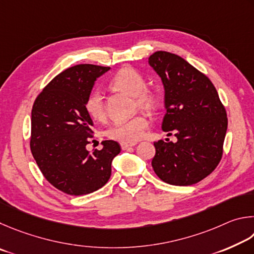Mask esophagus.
I'll return each mask as SVG.
<instances>
[{
    "label": "esophagus",
    "instance_id": "1",
    "mask_svg": "<svg viewBox=\"0 0 254 254\" xmlns=\"http://www.w3.org/2000/svg\"><path fill=\"white\" fill-rule=\"evenodd\" d=\"M135 145H136V143H132V144H130V143H122V144H120L123 150H126V149H128L129 147H132V146H135Z\"/></svg>",
    "mask_w": 254,
    "mask_h": 254
}]
</instances>
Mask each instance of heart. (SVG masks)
Segmentation results:
<instances>
[{
    "label": "heart",
    "mask_w": 254,
    "mask_h": 254,
    "mask_svg": "<svg viewBox=\"0 0 254 254\" xmlns=\"http://www.w3.org/2000/svg\"><path fill=\"white\" fill-rule=\"evenodd\" d=\"M109 84L115 90L135 97L136 104L140 108L152 109L157 104L156 92L145 87L144 75L132 66H124L120 69L111 78ZM84 108L87 114L96 122H102L106 118L105 101L99 91L89 93L84 102ZM147 125L148 122L144 116L136 115L130 119L115 122L106 130V136L110 139L132 144L140 139Z\"/></svg>",
    "instance_id": "heart-1"
}]
</instances>
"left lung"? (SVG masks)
I'll use <instances>...</instances> for the list:
<instances>
[{
	"mask_svg": "<svg viewBox=\"0 0 254 254\" xmlns=\"http://www.w3.org/2000/svg\"><path fill=\"white\" fill-rule=\"evenodd\" d=\"M148 62L165 88L162 128L177 138L176 143L155 141L154 172L167 184H196L221 162L228 129L225 108L211 80L183 58L157 51Z\"/></svg>",
	"mask_w": 254,
	"mask_h": 254,
	"instance_id": "left-lung-1",
	"label": "left lung"
}]
</instances>
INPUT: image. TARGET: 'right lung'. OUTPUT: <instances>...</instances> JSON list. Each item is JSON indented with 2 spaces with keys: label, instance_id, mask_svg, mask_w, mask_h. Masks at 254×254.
I'll list each match as a JSON object with an SVG mask.
<instances>
[{
  "label": "right lung",
  "instance_id": "obj_1",
  "mask_svg": "<svg viewBox=\"0 0 254 254\" xmlns=\"http://www.w3.org/2000/svg\"><path fill=\"white\" fill-rule=\"evenodd\" d=\"M109 66L78 64L56 75L35 98L31 113L30 148L49 183L69 195L101 189L111 175L120 145L104 140L102 149L88 152L93 123L84 108L98 77Z\"/></svg>",
  "mask_w": 254,
  "mask_h": 254
}]
</instances>
